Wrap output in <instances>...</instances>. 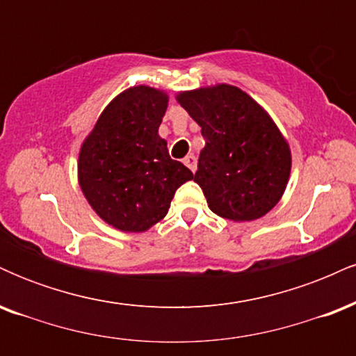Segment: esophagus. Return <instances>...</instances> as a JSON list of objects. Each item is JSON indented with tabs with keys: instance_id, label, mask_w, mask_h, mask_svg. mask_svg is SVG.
<instances>
[{
	"instance_id": "34e87169",
	"label": "esophagus",
	"mask_w": 356,
	"mask_h": 356,
	"mask_svg": "<svg viewBox=\"0 0 356 356\" xmlns=\"http://www.w3.org/2000/svg\"><path fill=\"white\" fill-rule=\"evenodd\" d=\"M184 164H186L192 172H195V169H197V159H195V155H187L186 159H184Z\"/></svg>"
}]
</instances>
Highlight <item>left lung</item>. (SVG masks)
Returning <instances> with one entry per match:
<instances>
[{"instance_id":"obj_1","label":"left lung","mask_w":356,"mask_h":356,"mask_svg":"<svg viewBox=\"0 0 356 356\" xmlns=\"http://www.w3.org/2000/svg\"><path fill=\"white\" fill-rule=\"evenodd\" d=\"M177 102L206 140L194 182L209 209L236 222L268 214L288 184L291 150L266 110L227 83L181 92Z\"/></svg>"}]
</instances>
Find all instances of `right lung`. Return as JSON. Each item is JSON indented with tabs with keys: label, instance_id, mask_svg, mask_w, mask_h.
I'll list each match as a JSON object with an SVG mask.
<instances>
[{
	"label": "right lung",
	"instance_id": "right-lung-1",
	"mask_svg": "<svg viewBox=\"0 0 356 356\" xmlns=\"http://www.w3.org/2000/svg\"><path fill=\"white\" fill-rule=\"evenodd\" d=\"M162 90L127 88L105 107L81 144L79 182L92 209L124 232H144L165 218L175 191L192 172L172 161L159 125Z\"/></svg>",
	"mask_w": 356,
	"mask_h": 356
}]
</instances>
